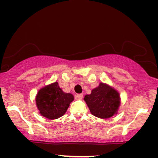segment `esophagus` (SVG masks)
I'll return each instance as SVG.
<instances>
[{
	"instance_id": "obj_1",
	"label": "esophagus",
	"mask_w": 158,
	"mask_h": 158,
	"mask_svg": "<svg viewBox=\"0 0 158 158\" xmlns=\"http://www.w3.org/2000/svg\"><path fill=\"white\" fill-rule=\"evenodd\" d=\"M76 97H77V99H81L83 98V94H77V95H76Z\"/></svg>"
}]
</instances>
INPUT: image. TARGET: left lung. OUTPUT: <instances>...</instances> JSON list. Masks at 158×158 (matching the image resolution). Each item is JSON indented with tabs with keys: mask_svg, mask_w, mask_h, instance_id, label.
<instances>
[{
	"mask_svg": "<svg viewBox=\"0 0 158 158\" xmlns=\"http://www.w3.org/2000/svg\"><path fill=\"white\" fill-rule=\"evenodd\" d=\"M84 100L91 114L101 119H108L117 114L120 106L119 92L103 82L94 88L91 94L85 95Z\"/></svg>",
	"mask_w": 158,
	"mask_h": 158,
	"instance_id": "1",
	"label": "left lung"
}]
</instances>
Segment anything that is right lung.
Instances as JSON below:
<instances>
[{
  "label": "right lung",
  "instance_id": "right-lung-1",
  "mask_svg": "<svg viewBox=\"0 0 158 158\" xmlns=\"http://www.w3.org/2000/svg\"><path fill=\"white\" fill-rule=\"evenodd\" d=\"M74 99L72 94L65 93L57 81L43 87L38 91L35 103L39 114L49 119H56L66 113Z\"/></svg>",
  "mask_w": 158,
  "mask_h": 158
}]
</instances>
